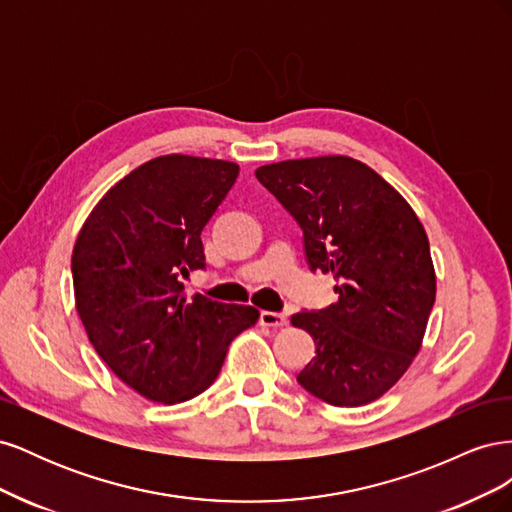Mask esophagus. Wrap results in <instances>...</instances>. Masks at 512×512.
I'll use <instances>...</instances> for the list:
<instances>
[{
	"label": "esophagus",
	"mask_w": 512,
	"mask_h": 512,
	"mask_svg": "<svg viewBox=\"0 0 512 512\" xmlns=\"http://www.w3.org/2000/svg\"><path fill=\"white\" fill-rule=\"evenodd\" d=\"M260 324L262 327L280 329V327H286L288 318L284 314H277V312H260Z\"/></svg>",
	"instance_id": "obj_1"
}]
</instances>
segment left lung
Segmentation results:
<instances>
[{"mask_svg": "<svg viewBox=\"0 0 512 512\" xmlns=\"http://www.w3.org/2000/svg\"><path fill=\"white\" fill-rule=\"evenodd\" d=\"M256 177L301 226L309 269L337 280V303L290 318L316 346L297 380L331 406L369 404L421 350L436 301L425 228L393 185L346 156L267 164Z\"/></svg>", "mask_w": 512, "mask_h": 512, "instance_id": "8db88e82", "label": "left lung"}]
</instances>
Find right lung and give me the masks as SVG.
<instances>
[{
  "instance_id": "1",
  "label": "right lung",
  "mask_w": 512,
  "mask_h": 512,
  "mask_svg": "<svg viewBox=\"0 0 512 512\" xmlns=\"http://www.w3.org/2000/svg\"><path fill=\"white\" fill-rule=\"evenodd\" d=\"M235 162L162 156L115 183L72 252L76 312L102 361L130 389L179 404L218 378L228 344L258 320L250 305L188 297L205 269L200 232L235 185Z\"/></svg>"
}]
</instances>
